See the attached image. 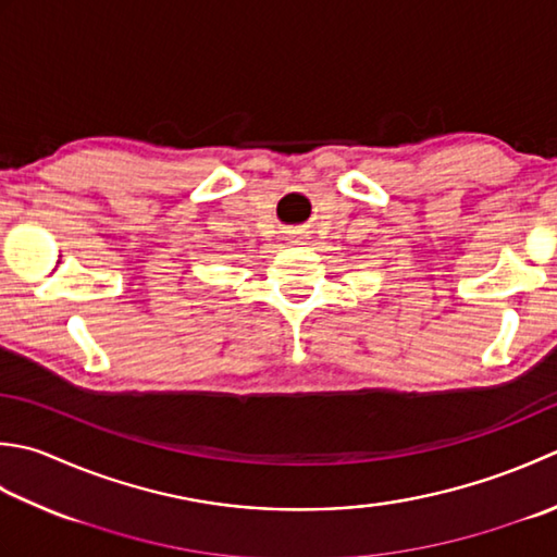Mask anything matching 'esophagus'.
Here are the masks:
<instances>
[{"label": "esophagus", "mask_w": 557, "mask_h": 557, "mask_svg": "<svg viewBox=\"0 0 557 557\" xmlns=\"http://www.w3.org/2000/svg\"><path fill=\"white\" fill-rule=\"evenodd\" d=\"M304 238H307V234H304V232H289L287 242L289 244H304Z\"/></svg>", "instance_id": "obj_1"}]
</instances>
